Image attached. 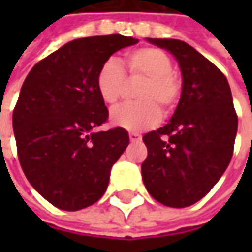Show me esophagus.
I'll list each match as a JSON object with an SVG mask.
<instances>
[{"label":"esophagus","mask_w":252,"mask_h":252,"mask_svg":"<svg viewBox=\"0 0 252 252\" xmlns=\"http://www.w3.org/2000/svg\"><path fill=\"white\" fill-rule=\"evenodd\" d=\"M129 139H130L131 143H137V141L141 140V136L140 134H137V133H130V134H129Z\"/></svg>","instance_id":"obj_1"}]
</instances>
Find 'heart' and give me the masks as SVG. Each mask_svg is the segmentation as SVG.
<instances>
[{"label":"heart","instance_id":"heart-1","mask_svg":"<svg viewBox=\"0 0 252 252\" xmlns=\"http://www.w3.org/2000/svg\"><path fill=\"white\" fill-rule=\"evenodd\" d=\"M126 73L121 63L109 59L96 75V90L103 103L115 106L121 101L129 83L143 80L136 90L140 102L127 103L111 113L112 125L130 131H141L154 126L164 113L172 111L181 95V85L172 74L174 64L168 54L158 47L134 49L125 57Z\"/></svg>","mask_w":252,"mask_h":252}]
</instances>
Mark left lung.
I'll return each instance as SVG.
<instances>
[{"label":"left lung","mask_w":252,"mask_h":252,"mask_svg":"<svg viewBox=\"0 0 252 252\" xmlns=\"http://www.w3.org/2000/svg\"><path fill=\"white\" fill-rule=\"evenodd\" d=\"M179 64L182 91L172 118L143 136L147 158L141 177L153 198L169 208H187L213 188L233 157L237 115L224 74L188 43L146 39Z\"/></svg>","instance_id":"8db88e82"}]
</instances>
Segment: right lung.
<instances>
[{
  "mask_svg": "<svg viewBox=\"0 0 252 252\" xmlns=\"http://www.w3.org/2000/svg\"><path fill=\"white\" fill-rule=\"evenodd\" d=\"M137 42L122 34L75 39L24 81L12 115L18 158L31 185L56 208L91 206L108 188L129 134L122 127L96 130L108 119L96 75L115 52Z\"/></svg>",
  "mask_w": 252,
  "mask_h": 252,
  "instance_id": "right-lung-1",
  "label": "right lung"
}]
</instances>
